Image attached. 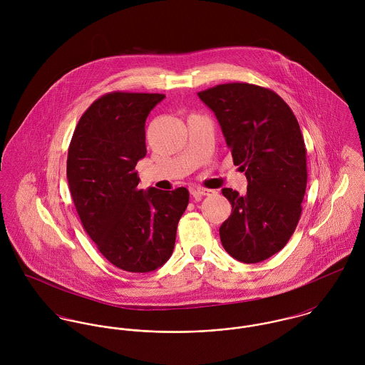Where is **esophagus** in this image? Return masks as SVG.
<instances>
[{"label":"esophagus","mask_w":365,"mask_h":365,"mask_svg":"<svg viewBox=\"0 0 365 365\" xmlns=\"http://www.w3.org/2000/svg\"><path fill=\"white\" fill-rule=\"evenodd\" d=\"M194 192L198 194V195H201V197H210V195H215V194H216L215 190H209V188H204V187H195Z\"/></svg>","instance_id":"34e87169"}]
</instances>
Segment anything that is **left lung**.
Instances as JSON below:
<instances>
[{
  "label": "left lung",
  "instance_id": "left-lung-1",
  "mask_svg": "<svg viewBox=\"0 0 365 365\" xmlns=\"http://www.w3.org/2000/svg\"><path fill=\"white\" fill-rule=\"evenodd\" d=\"M198 97L247 178L245 195L222 190L232 204L219 227L222 246L246 264L267 260L288 243L302 212L308 170L299 123L278 94L255 84H220Z\"/></svg>",
  "mask_w": 365,
  "mask_h": 365
}]
</instances>
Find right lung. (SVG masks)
Instances as JSON below:
<instances>
[{
  "label": "right lung",
  "mask_w": 365,
  "mask_h": 365,
  "mask_svg": "<svg viewBox=\"0 0 365 365\" xmlns=\"http://www.w3.org/2000/svg\"><path fill=\"white\" fill-rule=\"evenodd\" d=\"M164 98L105 94L83 113L68 148L67 181L83 227L106 260L129 272L155 271L171 257L190 201L184 187L138 188L135 167L146 156L145 123Z\"/></svg>",
  "instance_id": "right-lung-1"
}]
</instances>
